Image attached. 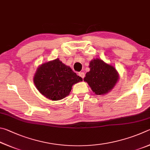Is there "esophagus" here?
<instances>
[{"label": "esophagus", "instance_id": "1", "mask_svg": "<svg viewBox=\"0 0 150 150\" xmlns=\"http://www.w3.org/2000/svg\"><path fill=\"white\" fill-rule=\"evenodd\" d=\"M78 75L80 76L82 78H83L85 77V74H84V72H79L78 73Z\"/></svg>", "mask_w": 150, "mask_h": 150}]
</instances>
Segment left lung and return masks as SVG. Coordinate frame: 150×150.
<instances>
[{
  "label": "left lung",
  "mask_w": 150,
  "mask_h": 150,
  "mask_svg": "<svg viewBox=\"0 0 150 150\" xmlns=\"http://www.w3.org/2000/svg\"><path fill=\"white\" fill-rule=\"evenodd\" d=\"M90 72L86 73L83 80L90 86L97 95H103L113 88L119 79L118 72L114 67L99 59L90 63Z\"/></svg>",
  "instance_id": "left-lung-1"
}]
</instances>
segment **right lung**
Segmentation results:
<instances>
[{
    "mask_svg": "<svg viewBox=\"0 0 150 150\" xmlns=\"http://www.w3.org/2000/svg\"><path fill=\"white\" fill-rule=\"evenodd\" d=\"M80 81H82V78L59 59L39 67L33 78L39 92L53 101L66 98L69 95L73 84Z\"/></svg>",
    "mask_w": 150,
    "mask_h": 150,
    "instance_id": "1",
    "label": "right lung"
}]
</instances>
